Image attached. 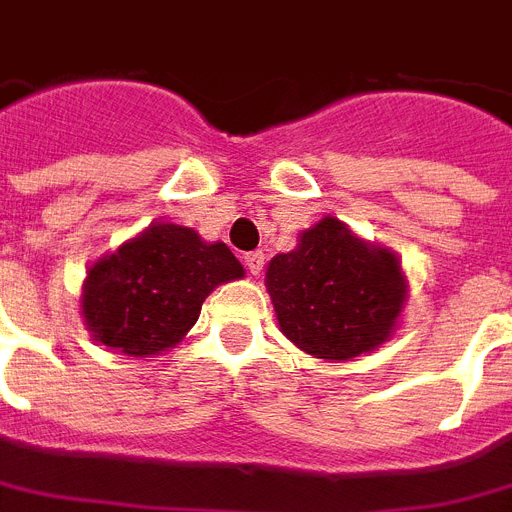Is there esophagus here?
<instances>
[{"label":"esophagus","mask_w":512,"mask_h":512,"mask_svg":"<svg viewBox=\"0 0 512 512\" xmlns=\"http://www.w3.org/2000/svg\"><path fill=\"white\" fill-rule=\"evenodd\" d=\"M244 265H247V270L252 273V276H260V270H263V265H265V255L260 252V249H255V252H247V255H244Z\"/></svg>","instance_id":"esophagus-1"}]
</instances>
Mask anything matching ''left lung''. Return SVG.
Wrapping results in <instances>:
<instances>
[{"mask_svg": "<svg viewBox=\"0 0 512 512\" xmlns=\"http://www.w3.org/2000/svg\"><path fill=\"white\" fill-rule=\"evenodd\" d=\"M268 291L286 338L338 362L380 346L406 302L393 252L356 239L338 218H322L294 252L270 260Z\"/></svg>", "mask_w": 512, "mask_h": 512, "instance_id": "8db88e82", "label": "left lung"}]
</instances>
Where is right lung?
Listing matches in <instances>:
<instances>
[{"label":"right lung","instance_id":"1","mask_svg":"<svg viewBox=\"0 0 512 512\" xmlns=\"http://www.w3.org/2000/svg\"><path fill=\"white\" fill-rule=\"evenodd\" d=\"M242 276L223 242L205 244L192 229L156 223L88 270L83 315L103 346L150 356L182 341L218 283Z\"/></svg>","mask_w":512,"mask_h":512}]
</instances>
